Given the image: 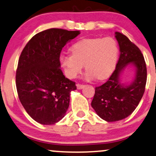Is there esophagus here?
Wrapping results in <instances>:
<instances>
[{"label":"esophagus","instance_id":"esophagus-1","mask_svg":"<svg viewBox=\"0 0 156 156\" xmlns=\"http://www.w3.org/2000/svg\"><path fill=\"white\" fill-rule=\"evenodd\" d=\"M76 86H77V89H83V88L84 87V85H83V84L77 83L76 84Z\"/></svg>","mask_w":156,"mask_h":156}]
</instances>
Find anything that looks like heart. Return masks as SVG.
<instances>
[{"label":"heart","instance_id":"1","mask_svg":"<svg viewBox=\"0 0 156 156\" xmlns=\"http://www.w3.org/2000/svg\"><path fill=\"white\" fill-rule=\"evenodd\" d=\"M72 54H62L60 62L66 76L74 78L85 65L86 79H105L115 69L119 57V45L113 37L86 38L75 44Z\"/></svg>","mask_w":156,"mask_h":156}]
</instances>
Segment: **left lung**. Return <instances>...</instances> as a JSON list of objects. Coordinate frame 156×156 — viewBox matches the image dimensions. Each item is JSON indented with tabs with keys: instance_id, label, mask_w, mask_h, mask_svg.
Wrapping results in <instances>:
<instances>
[{
	"instance_id": "1",
	"label": "left lung",
	"mask_w": 156,
	"mask_h": 156,
	"mask_svg": "<svg viewBox=\"0 0 156 156\" xmlns=\"http://www.w3.org/2000/svg\"><path fill=\"white\" fill-rule=\"evenodd\" d=\"M120 56L115 70L108 81L95 88L91 102L101 119L108 122L124 119L134 112L141 100L147 81V67L141 51L126 35L116 32ZM129 63L136 67V77L130 85L123 87L119 83V74Z\"/></svg>"
}]
</instances>
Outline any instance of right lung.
Wrapping results in <instances>:
<instances>
[{"instance_id":"1","label":"right lung","mask_w":156,"mask_h":156,"mask_svg":"<svg viewBox=\"0 0 156 156\" xmlns=\"http://www.w3.org/2000/svg\"><path fill=\"white\" fill-rule=\"evenodd\" d=\"M80 32L51 28L28 41L19 59L16 86L19 99L33 120L54 124L65 116L76 83L59 68L62 49Z\"/></svg>"}]
</instances>
